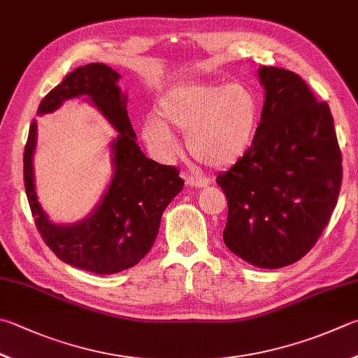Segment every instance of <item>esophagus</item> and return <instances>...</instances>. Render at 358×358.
<instances>
[{
	"label": "esophagus",
	"instance_id": "1",
	"mask_svg": "<svg viewBox=\"0 0 358 358\" xmlns=\"http://www.w3.org/2000/svg\"><path fill=\"white\" fill-rule=\"evenodd\" d=\"M185 184L188 187H194V188H204L208 185V179L204 178H194V176H185Z\"/></svg>",
	"mask_w": 358,
	"mask_h": 358
}]
</instances>
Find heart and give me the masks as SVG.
Wrapping results in <instances>:
<instances>
[{
	"instance_id": "heart-1",
	"label": "heart",
	"mask_w": 358,
	"mask_h": 358,
	"mask_svg": "<svg viewBox=\"0 0 358 358\" xmlns=\"http://www.w3.org/2000/svg\"><path fill=\"white\" fill-rule=\"evenodd\" d=\"M159 115L185 131L192 156L221 168L240 160L251 148L260 120V103L243 84H201L173 90L160 99ZM143 138L164 156L174 152L171 131L156 118L141 127Z\"/></svg>"
}]
</instances>
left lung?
<instances>
[{
    "label": "left lung",
    "instance_id": "left-lung-1",
    "mask_svg": "<svg viewBox=\"0 0 358 358\" xmlns=\"http://www.w3.org/2000/svg\"><path fill=\"white\" fill-rule=\"evenodd\" d=\"M265 104L249 151L217 178L227 198L222 240L259 268H282L315 246L338 199L343 166L326 101L298 74L262 66Z\"/></svg>",
    "mask_w": 358,
    "mask_h": 358
}]
</instances>
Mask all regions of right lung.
<instances>
[{
  "label": "right lung",
  "mask_w": 358,
  "mask_h": 358,
  "mask_svg": "<svg viewBox=\"0 0 358 358\" xmlns=\"http://www.w3.org/2000/svg\"><path fill=\"white\" fill-rule=\"evenodd\" d=\"M118 79L120 74L104 64L79 66L40 101L37 110L43 115L66 99L87 96L118 131L117 140L112 141L115 173L89 218L69 226L54 224L38 204L32 168L36 120L31 123L23 156L26 196L43 241L62 262L95 274H113L137 265L154 245L162 213L184 187L176 168L160 165L141 152Z\"/></svg>",
  "instance_id": "add662e5"
}]
</instances>
